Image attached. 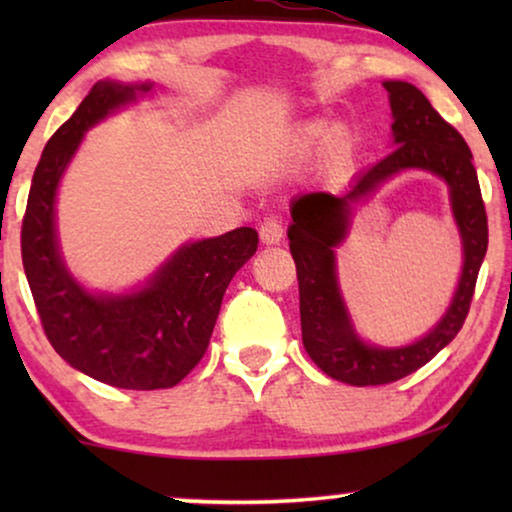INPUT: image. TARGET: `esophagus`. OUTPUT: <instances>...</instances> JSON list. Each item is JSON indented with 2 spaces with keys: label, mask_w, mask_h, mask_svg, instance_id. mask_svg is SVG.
Returning <instances> with one entry per match:
<instances>
[{
  "label": "esophagus",
  "mask_w": 512,
  "mask_h": 512,
  "mask_svg": "<svg viewBox=\"0 0 512 512\" xmlns=\"http://www.w3.org/2000/svg\"><path fill=\"white\" fill-rule=\"evenodd\" d=\"M258 235H261L263 244H279L284 237V228L275 216H268V219H263L261 226H258Z\"/></svg>",
  "instance_id": "34e87169"
}]
</instances>
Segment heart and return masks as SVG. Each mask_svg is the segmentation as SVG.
<instances>
[{"instance_id": "1", "label": "heart", "mask_w": 512, "mask_h": 512, "mask_svg": "<svg viewBox=\"0 0 512 512\" xmlns=\"http://www.w3.org/2000/svg\"><path fill=\"white\" fill-rule=\"evenodd\" d=\"M324 137H326V123L324 121H312V123L303 125V130H300V144H303L305 149H310V146L319 144ZM328 151H331V156L335 160H340V163H345V160L352 156L354 135H352V130L347 128V125H338V128L331 130V135H328Z\"/></svg>"}]
</instances>
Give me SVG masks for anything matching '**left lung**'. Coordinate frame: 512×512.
Listing matches in <instances>:
<instances>
[{
  "label": "left lung",
  "instance_id": "obj_1",
  "mask_svg": "<svg viewBox=\"0 0 512 512\" xmlns=\"http://www.w3.org/2000/svg\"><path fill=\"white\" fill-rule=\"evenodd\" d=\"M384 88L394 114L391 130L396 149L363 172L347 193H305L291 205L289 247L298 272L305 352L328 377L354 387L401 380L450 345L471 310L489 237L478 172L464 137L412 83L384 81ZM408 166L438 173L451 186L455 218L465 242V272L451 310L429 336L410 348L377 350L356 339L348 324L334 277L332 251L346 232L351 209L389 176Z\"/></svg>",
  "mask_w": 512,
  "mask_h": 512
}]
</instances>
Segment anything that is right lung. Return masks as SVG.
I'll use <instances>...</instances> for the list:
<instances>
[{
    "label": "right lung",
    "mask_w": 512,
    "mask_h": 512,
    "mask_svg": "<svg viewBox=\"0 0 512 512\" xmlns=\"http://www.w3.org/2000/svg\"><path fill=\"white\" fill-rule=\"evenodd\" d=\"M146 90L149 83H95L48 139L20 230L27 282L55 352L95 380L139 391L174 387L198 366L230 279L258 249L254 228L186 244L146 289L130 296H93L69 275L55 242V188L83 132Z\"/></svg>",
    "instance_id": "right-lung-1"
}]
</instances>
